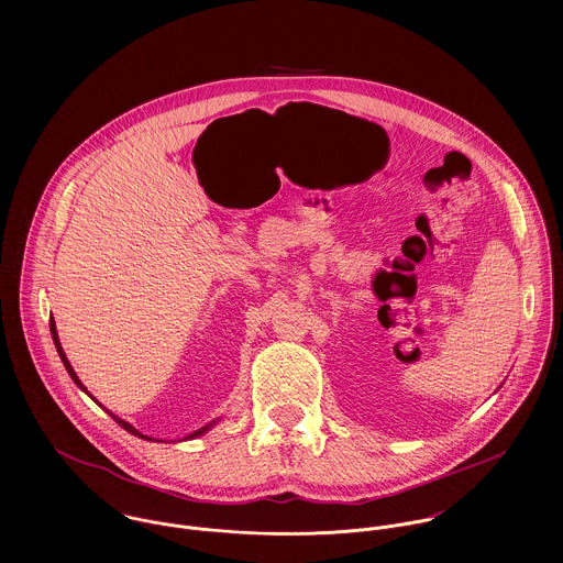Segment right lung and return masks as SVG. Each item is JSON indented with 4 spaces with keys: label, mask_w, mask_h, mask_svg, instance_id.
I'll return each instance as SVG.
<instances>
[{
    "label": "right lung",
    "mask_w": 563,
    "mask_h": 563,
    "mask_svg": "<svg viewBox=\"0 0 563 563\" xmlns=\"http://www.w3.org/2000/svg\"><path fill=\"white\" fill-rule=\"evenodd\" d=\"M49 329H52V338H54V344H56V351H58V355H60V360H63V364H65V368H67V373H69V375H71V379H74V382H76V384H78V388H81V390H84V393H86V395H88V390H86V388H84V384H81L80 379H78V375H76V371H74V366H71V364H69V360H67V355H65V351H63V346H60V340H58V331H56V322H54V319H52V321H49ZM88 397H90V395H88ZM90 399H92V401H95V397H90ZM97 402V401H95ZM99 407H103V405H101V402H99ZM103 409H106V407H103ZM106 411H108V413H110V416H112V420H117V422H119V424H121V427H123V429H125V431H130V433H132V435H139V438H143V440H152V438H147V435H143V433H141V431H139V429H134V427H132V424H130V422H125V420H121V418H119V416H114V413H112V411H110V409H106ZM214 422H217V420H214ZM214 422H210V424H206V427H201V429H197V431H195V433H190V435H188V438H197V435H203V433H206V431H208V429H210V427H212V424H214Z\"/></svg>",
    "instance_id": "obj_1"
}]
</instances>
